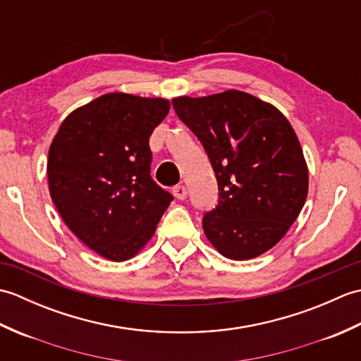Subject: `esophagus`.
Here are the masks:
<instances>
[{
  "instance_id": "34e87169",
  "label": "esophagus",
  "mask_w": 361,
  "mask_h": 361,
  "mask_svg": "<svg viewBox=\"0 0 361 361\" xmlns=\"http://www.w3.org/2000/svg\"><path fill=\"white\" fill-rule=\"evenodd\" d=\"M172 192H173V195L178 198V200H185V198L188 197V189H186V186H183V185H178V186H175L173 189H172Z\"/></svg>"
}]
</instances>
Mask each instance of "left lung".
Returning <instances> with one entry per match:
<instances>
[{"label":"left lung","instance_id":"8db88e82","mask_svg":"<svg viewBox=\"0 0 361 361\" xmlns=\"http://www.w3.org/2000/svg\"><path fill=\"white\" fill-rule=\"evenodd\" d=\"M172 105L202 142L217 178V204L203 216L209 242L233 260L274 247L301 212L309 188L290 122L273 105L237 90L176 97Z\"/></svg>","mask_w":361,"mask_h":361}]
</instances>
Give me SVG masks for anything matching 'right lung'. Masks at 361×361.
I'll use <instances>...</instances> for the list:
<instances>
[{
  "label": "right lung",
  "instance_id": "1",
  "mask_svg": "<svg viewBox=\"0 0 361 361\" xmlns=\"http://www.w3.org/2000/svg\"><path fill=\"white\" fill-rule=\"evenodd\" d=\"M171 104L110 93L68 116L54 137L48 181L66 226L102 257L135 256L173 197L152 180L149 137Z\"/></svg>",
  "mask_w": 361,
  "mask_h": 361
}]
</instances>
